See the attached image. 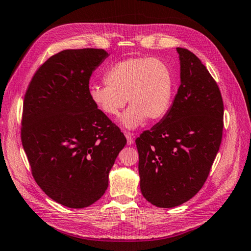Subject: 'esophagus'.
I'll use <instances>...</instances> for the list:
<instances>
[{"label": "esophagus", "mask_w": 251, "mask_h": 251, "mask_svg": "<svg viewBox=\"0 0 251 251\" xmlns=\"http://www.w3.org/2000/svg\"><path fill=\"white\" fill-rule=\"evenodd\" d=\"M125 137L127 139V145L131 146L132 142H134V134H130V132H125Z\"/></svg>", "instance_id": "obj_1"}]
</instances>
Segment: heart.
<instances>
[{
    "mask_svg": "<svg viewBox=\"0 0 251 251\" xmlns=\"http://www.w3.org/2000/svg\"><path fill=\"white\" fill-rule=\"evenodd\" d=\"M106 85H92L88 97L106 116L114 117L127 103L122 125L141 126L148 117L159 120L167 113L174 89L173 73L164 61L152 57H129L115 62L104 74Z\"/></svg>",
    "mask_w": 251,
    "mask_h": 251,
    "instance_id": "b5f03b06",
    "label": "heart"
}]
</instances>
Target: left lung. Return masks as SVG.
Masks as SVG:
<instances>
[{
    "label": "left lung",
    "instance_id": "obj_1",
    "mask_svg": "<svg viewBox=\"0 0 251 251\" xmlns=\"http://www.w3.org/2000/svg\"><path fill=\"white\" fill-rule=\"evenodd\" d=\"M177 51L181 83L174 102L136 139L141 193L161 208L183 204L202 188L222 140L219 87L193 52Z\"/></svg>",
    "mask_w": 251,
    "mask_h": 251
}]
</instances>
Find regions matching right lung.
<instances>
[{"label":"right lung","instance_id":"right-lung-1","mask_svg":"<svg viewBox=\"0 0 251 251\" xmlns=\"http://www.w3.org/2000/svg\"><path fill=\"white\" fill-rule=\"evenodd\" d=\"M104 50H66L32 77L24 100L21 142L32 176L47 196L69 208L88 207L109 185L126 138L88 97L89 78Z\"/></svg>","mask_w":251,"mask_h":251}]
</instances>
